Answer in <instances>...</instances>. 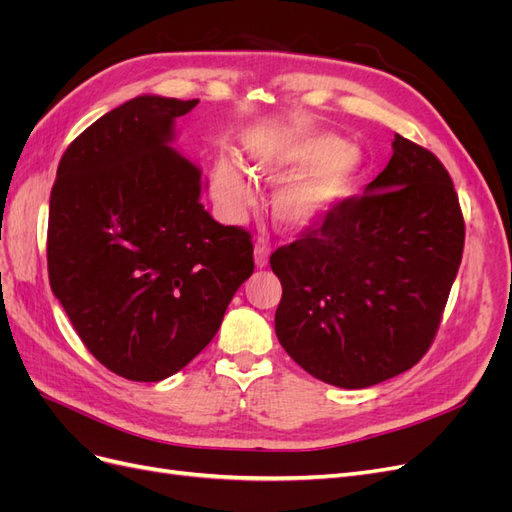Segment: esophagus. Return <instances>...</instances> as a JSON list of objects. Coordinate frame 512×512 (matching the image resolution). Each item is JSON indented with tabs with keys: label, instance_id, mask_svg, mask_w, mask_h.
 Here are the masks:
<instances>
[{
	"label": "esophagus",
	"instance_id": "esophagus-1",
	"mask_svg": "<svg viewBox=\"0 0 512 512\" xmlns=\"http://www.w3.org/2000/svg\"><path fill=\"white\" fill-rule=\"evenodd\" d=\"M254 262L258 269H265L269 265V247L267 245H262V243L254 245Z\"/></svg>",
	"mask_w": 512,
	"mask_h": 512
}]
</instances>
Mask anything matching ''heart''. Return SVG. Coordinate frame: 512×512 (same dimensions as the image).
Instances as JSON below:
<instances>
[{"instance_id": "obj_1", "label": "heart", "mask_w": 512, "mask_h": 512, "mask_svg": "<svg viewBox=\"0 0 512 512\" xmlns=\"http://www.w3.org/2000/svg\"><path fill=\"white\" fill-rule=\"evenodd\" d=\"M243 149L254 177L280 181L271 211L277 226L290 235H307L327 224L352 196L365 168L359 147L318 130H252L243 138ZM211 188L228 220H241L256 200L250 175L230 156L215 160Z\"/></svg>"}]
</instances>
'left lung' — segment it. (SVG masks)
<instances>
[{"mask_svg":"<svg viewBox=\"0 0 512 512\" xmlns=\"http://www.w3.org/2000/svg\"><path fill=\"white\" fill-rule=\"evenodd\" d=\"M463 237L446 168L395 134L393 158L361 198L273 252L282 348L307 374L339 389L404 374L438 331Z\"/></svg>","mask_w":512,"mask_h":512,"instance_id":"8db88e82","label":"left lung"}]
</instances>
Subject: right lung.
<instances>
[{
    "instance_id": "1",
    "label": "right lung",
    "mask_w": 512,
    "mask_h": 512,
    "mask_svg": "<svg viewBox=\"0 0 512 512\" xmlns=\"http://www.w3.org/2000/svg\"><path fill=\"white\" fill-rule=\"evenodd\" d=\"M196 104L143 94L113 108L66 149L51 192V290L87 350L136 382L188 365L254 273L250 235L211 218L203 170L175 149Z\"/></svg>"
}]
</instances>
